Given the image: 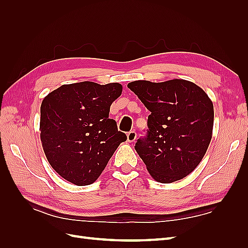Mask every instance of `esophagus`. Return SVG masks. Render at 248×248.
<instances>
[{
    "label": "esophagus",
    "mask_w": 248,
    "mask_h": 248,
    "mask_svg": "<svg viewBox=\"0 0 248 248\" xmlns=\"http://www.w3.org/2000/svg\"><path fill=\"white\" fill-rule=\"evenodd\" d=\"M137 140V132L132 130V131H129L128 133H127V140H128L129 142H132Z\"/></svg>",
    "instance_id": "34e87169"
}]
</instances>
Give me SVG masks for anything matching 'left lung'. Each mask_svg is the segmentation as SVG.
<instances>
[{"label": "left lung", "mask_w": 248, "mask_h": 248, "mask_svg": "<svg viewBox=\"0 0 248 248\" xmlns=\"http://www.w3.org/2000/svg\"><path fill=\"white\" fill-rule=\"evenodd\" d=\"M151 111L148 129L134 149L156 181L171 183L196 169L212 139L213 103L185 79L136 80L127 85Z\"/></svg>", "instance_id": "8db88e82"}]
</instances>
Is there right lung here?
I'll return each mask as SVG.
<instances>
[{
	"label": "right lung",
	"mask_w": 248,
	"mask_h": 248,
	"mask_svg": "<svg viewBox=\"0 0 248 248\" xmlns=\"http://www.w3.org/2000/svg\"><path fill=\"white\" fill-rule=\"evenodd\" d=\"M122 93L118 82L81 81L63 85L43 99L40 139L58 174L78 186L94 183L118 146L127 140L109 119V108Z\"/></svg>",
	"instance_id": "add662e5"
}]
</instances>
